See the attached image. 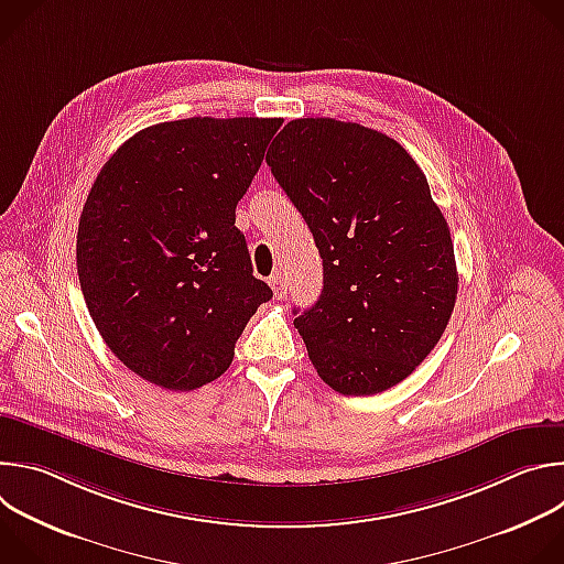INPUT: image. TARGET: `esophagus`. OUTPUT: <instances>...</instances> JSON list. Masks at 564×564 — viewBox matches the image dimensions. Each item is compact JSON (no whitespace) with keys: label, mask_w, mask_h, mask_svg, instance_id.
Wrapping results in <instances>:
<instances>
[{"label":"esophagus","mask_w":564,"mask_h":564,"mask_svg":"<svg viewBox=\"0 0 564 564\" xmlns=\"http://www.w3.org/2000/svg\"><path fill=\"white\" fill-rule=\"evenodd\" d=\"M270 288H272L276 299H285L288 296V281H285V276L281 272L270 276Z\"/></svg>","instance_id":"obj_1"}]
</instances>
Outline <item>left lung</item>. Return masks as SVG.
Instances as JSON below:
<instances>
[{
	"label": "left lung",
	"instance_id": "left-lung-1",
	"mask_svg": "<svg viewBox=\"0 0 564 564\" xmlns=\"http://www.w3.org/2000/svg\"><path fill=\"white\" fill-rule=\"evenodd\" d=\"M324 259V290L294 326L318 377L364 397L404 381L437 346L457 296L453 240L429 181L397 140L299 118L265 155Z\"/></svg>",
	"mask_w": 564,
	"mask_h": 564
}]
</instances>
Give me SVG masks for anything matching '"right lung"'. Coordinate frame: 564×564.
<instances>
[{"label": "right lung", "instance_id": "obj_1", "mask_svg": "<svg viewBox=\"0 0 564 564\" xmlns=\"http://www.w3.org/2000/svg\"><path fill=\"white\" fill-rule=\"evenodd\" d=\"M281 118H187L131 135L100 170L77 227V276L111 352L167 390L218 379L268 283L236 205Z\"/></svg>", "mask_w": 564, "mask_h": 564}]
</instances>
